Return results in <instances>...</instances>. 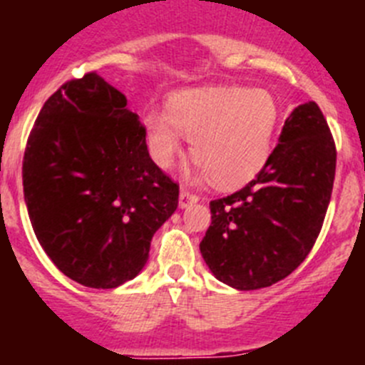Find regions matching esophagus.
I'll return each instance as SVG.
<instances>
[{
    "instance_id": "34e87169",
    "label": "esophagus",
    "mask_w": 365,
    "mask_h": 365,
    "mask_svg": "<svg viewBox=\"0 0 365 365\" xmlns=\"http://www.w3.org/2000/svg\"><path fill=\"white\" fill-rule=\"evenodd\" d=\"M199 197L195 195V193H192L190 190H180L179 193V206L180 208H186V206H190L192 202H197Z\"/></svg>"
}]
</instances>
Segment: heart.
Instances as JSON below:
<instances>
[{
    "instance_id": "heart-1",
    "label": "heart",
    "mask_w": 365,
    "mask_h": 365,
    "mask_svg": "<svg viewBox=\"0 0 365 365\" xmlns=\"http://www.w3.org/2000/svg\"><path fill=\"white\" fill-rule=\"evenodd\" d=\"M279 124L276 96L261 87H206L172 96L168 113L150 109L144 117L151 157L170 168L192 140L197 179L214 177L215 185H247L267 166Z\"/></svg>"
}]
</instances>
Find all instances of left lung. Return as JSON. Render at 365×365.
Wrapping results in <instances>:
<instances>
[{"label":"left lung","mask_w":365,"mask_h":365,"mask_svg":"<svg viewBox=\"0 0 365 365\" xmlns=\"http://www.w3.org/2000/svg\"><path fill=\"white\" fill-rule=\"evenodd\" d=\"M336 148L316 102L289 115L267 166L240 192L210 202L201 254L219 282L256 291L287 278L324 225Z\"/></svg>","instance_id":"left-lung-1"}]
</instances>
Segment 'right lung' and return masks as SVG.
<instances>
[{"instance_id":"obj_1","label":"right lung","mask_w":365,"mask_h":365,"mask_svg":"<svg viewBox=\"0 0 365 365\" xmlns=\"http://www.w3.org/2000/svg\"><path fill=\"white\" fill-rule=\"evenodd\" d=\"M24 195L41 248L67 278L115 289L146 265L179 185L151 160L128 100L96 73L49 96L29 135Z\"/></svg>"}]
</instances>
